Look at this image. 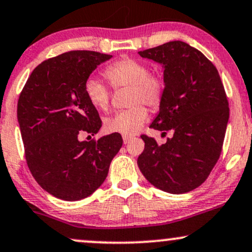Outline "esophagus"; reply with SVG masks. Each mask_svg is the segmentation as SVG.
Wrapping results in <instances>:
<instances>
[{"label":"esophagus","instance_id":"34e87169","mask_svg":"<svg viewBox=\"0 0 252 252\" xmlns=\"http://www.w3.org/2000/svg\"><path fill=\"white\" fill-rule=\"evenodd\" d=\"M131 136H123V140H124V144H128L129 141H131Z\"/></svg>","mask_w":252,"mask_h":252}]
</instances>
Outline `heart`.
I'll list each match as a JSON object with an SVG mask.
<instances>
[{"mask_svg": "<svg viewBox=\"0 0 252 252\" xmlns=\"http://www.w3.org/2000/svg\"><path fill=\"white\" fill-rule=\"evenodd\" d=\"M105 77L114 89L129 88L128 104L133 105L107 117L104 121L108 133H118L124 136L134 135L141 129L148 118V112L141 104L158 108L163 99L164 85L162 79L150 72V67L142 62L125 58L108 65L104 71ZM85 94L90 104L97 110L106 111L110 105L111 92L95 77L86 79Z\"/></svg>", "mask_w": 252, "mask_h": 252, "instance_id": "1", "label": "heart"}]
</instances>
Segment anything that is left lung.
<instances>
[{"label": "left lung", "mask_w": 252, "mask_h": 252, "mask_svg": "<svg viewBox=\"0 0 252 252\" xmlns=\"http://www.w3.org/2000/svg\"><path fill=\"white\" fill-rule=\"evenodd\" d=\"M162 64L164 93L151 128L173 138L158 145L141 135L145 150L138 166L154 187L183 194L206 181L222 152L229 120V102L219 71L212 62L181 40L139 51Z\"/></svg>", "instance_id": "left-lung-1"}]
</instances>
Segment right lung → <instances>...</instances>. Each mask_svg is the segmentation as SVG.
Wrapping results in <instances>:
<instances>
[{"instance_id": "add662e5", "label": "right lung", "mask_w": 252, "mask_h": 252, "mask_svg": "<svg viewBox=\"0 0 252 252\" xmlns=\"http://www.w3.org/2000/svg\"><path fill=\"white\" fill-rule=\"evenodd\" d=\"M111 57L76 50L49 58L33 69L18 98L17 119L28 167L40 187L61 200H82L97 190L123 146L118 133L79 140L83 133L94 135L101 127L84 85Z\"/></svg>"}]
</instances>
